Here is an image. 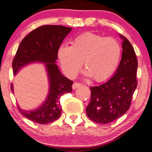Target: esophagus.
Wrapping results in <instances>:
<instances>
[{"label":"esophagus","mask_w":152,"mask_h":152,"mask_svg":"<svg viewBox=\"0 0 152 152\" xmlns=\"http://www.w3.org/2000/svg\"><path fill=\"white\" fill-rule=\"evenodd\" d=\"M81 86V83H74L73 85H72V89H76L77 88H78V87H80Z\"/></svg>","instance_id":"1"}]
</instances>
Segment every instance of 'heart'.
<instances>
[{"label":"heart","mask_w":152,"mask_h":152,"mask_svg":"<svg viewBox=\"0 0 152 152\" xmlns=\"http://www.w3.org/2000/svg\"><path fill=\"white\" fill-rule=\"evenodd\" d=\"M121 54L118 40L91 32L77 36L72 46L62 45L58 50L62 69L68 77L74 78L78 74L83 61L86 74L96 81L105 80L114 73Z\"/></svg>","instance_id":"obj_1"}]
</instances>
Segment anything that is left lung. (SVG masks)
Listing matches in <instances>:
<instances>
[{"instance_id":"obj_1","label":"left lung","mask_w":152,"mask_h":152,"mask_svg":"<svg viewBox=\"0 0 152 152\" xmlns=\"http://www.w3.org/2000/svg\"><path fill=\"white\" fill-rule=\"evenodd\" d=\"M121 37L123 39V53L116 74L106 83L90 88L91 100L86 112L91 121L98 123H112L125 114L138 85L135 51L127 38Z\"/></svg>"}]
</instances>
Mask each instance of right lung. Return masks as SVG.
<instances>
[{
	"mask_svg": "<svg viewBox=\"0 0 152 152\" xmlns=\"http://www.w3.org/2000/svg\"><path fill=\"white\" fill-rule=\"evenodd\" d=\"M72 27L45 25L34 29L23 38L12 62L13 73L32 62L46 63L50 87L47 100L34 111H25L18 107L19 112L31 121L39 124L55 121L61 116L62 107L59 99L64 94L71 92L73 81L63 76L56 65L58 50ZM11 89L13 91L12 84Z\"/></svg>",
	"mask_w": 152,
	"mask_h": 152,
	"instance_id": "obj_1",
	"label": "right lung"
}]
</instances>
